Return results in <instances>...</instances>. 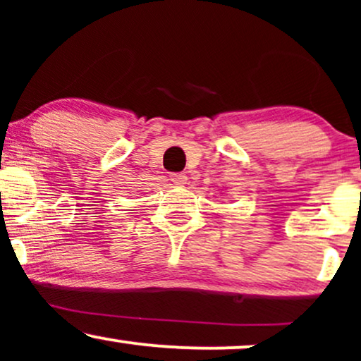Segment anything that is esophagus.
Here are the masks:
<instances>
[{
    "instance_id": "1",
    "label": "esophagus",
    "mask_w": 361,
    "mask_h": 361,
    "mask_svg": "<svg viewBox=\"0 0 361 361\" xmlns=\"http://www.w3.org/2000/svg\"><path fill=\"white\" fill-rule=\"evenodd\" d=\"M186 180H188V178H186L185 173H171V175H169V181H171L173 185H185Z\"/></svg>"
}]
</instances>
